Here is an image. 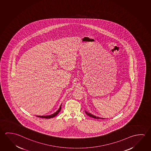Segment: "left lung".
<instances>
[{"label":"left lung","instance_id":"8db88e82","mask_svg":"<svg viewBox=\"0 0 151 151\" xmlns=\"http://www.w3.org/2000/svg\"><path fill=\"white\" fill-rule=\"evenodd\" d=\"M85 113H86V114L88 115V116H89V117H91L92 118H94V119H100L99 117H97V116H94L93 115H92V114H90V113H87L86 111H85Z\"/></svg>","mask_w":151,"mask_h":151}]
</instances>
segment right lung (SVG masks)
<instances>
[{"label":"right lung","instance_id":"right-lung-1","mask_svg":"<svg viewBox=\"0 0 151 151\" xmlns=\"http://www.w3.org/2000/svg\"><path fill=\"white\" fill-rule=\"evenodd\" d=\"M61 107H62V105H60V109H58V110H57V111L56 112H55V113L54 114H52V115H47V116H36L37 117H40V118H44V119H50V118H52V117H54L55 116H56L57 114L59 113V112L60 111V110H61Z\"/></svg>","mask_w":151,"mask_h":151}]
</instances>
